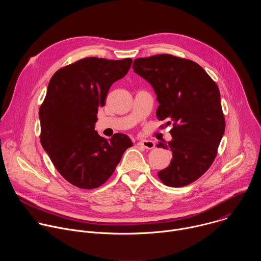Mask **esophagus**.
<instances>
[{
	"mask_svg": "<svg viewBox=\"0 0 261 261\" xmlns=\"http://www.w3.org/2000/svg\"><path fill=\"white\" fill-rule=\"evenodd\" d=\"M138 145L147 148V150H151V148L155 147V142L152 140H140L139 142H137Z\"/></svg>",
	"mask_w": 261,
	"mask_h": 261,
	"instance_id": "1",
	"label": "esophagus"
}]
</instances>
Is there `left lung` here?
<instances>
[{"instance_id": "1", "label": "left lung", "mask_w": 261, "mask_h": 261, "mask_svg": "<svg viewBox=\"0 0 261 261\" xmlns=\"http://www.w3.org/2000/svg\"><path fill=\"white\" fill-rule=\"evenodd\" d=\"M133 69L157 95V119L172 126V140L157 144L172 152L159 178L175 188L193 182L214 162L225 131L218 86L197 63L171 55L136 59Z\"/></svg>"}]
</instances>
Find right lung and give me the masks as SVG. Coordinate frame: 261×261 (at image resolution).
<instances>
[{"label":"right lung","mask_w":261,"mask_h":261,"mask_svg":"<svg viewBox=\"0 0 261 261\" xmlns=\"http://www.w3.org/2000/svg\"><path fill=\"white\" fill-rule=\"evenodd\" d=\"M131 64L130 58H85L59 69L49 81L39 109L40 141L61 175L79 188L100 187L133 144L125 134L106 139L95 131L98 108Z\"/></svg>","instance_id":"add662e5"}]
</instances>
